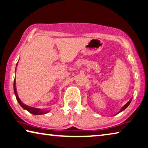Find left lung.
I'll return each mask as SVG.
<instances>
[{
	"label": "left lung",
	"mask_w": 148,
	"mask_h": 148,
	"mask_svg": "<svg viewBox=\"0 0 148 148\" xmlns=\"http://www.w3.org/2000/svg\"><path fill=\"white\" fill-rule=\"evenodd\" d=\"M132 98H130V100H129L128 101L127 103H126L125 105H124V106H123V107L121 108V109L120 110V111H119V112H122L123 111H124V110H125V109H126V108L128 107V105H130V103H131V101H132Z\"/></svg>",
	"instance_id": "1"
}]
</instances>
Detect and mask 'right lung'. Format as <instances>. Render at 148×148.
<instances>
[{"label": "right lung", "mask_w": 148, "mask_h": 148, "mask_svg": "<svg viewBox=\"0 0 148 148\" xmlns=\"http://www.w3.org/2000/svg\"><path fill=\"white\" fill-rule=\"evenodd\" d=\"M14 93H15V95H16V99H17L18 102L19 103V104L20 105V106L22 107L23 109L27 110L28 112H29L30 113H32L34 114H46L49 111H42V110L39 109H36V108H34V107H29L27 106V105L23 104V103L21 101L20 99H19V97H18V93H17V91H16V81H15V79H14Z\"/></svg>", "instance_id": "obj_1"}]
</instances>
